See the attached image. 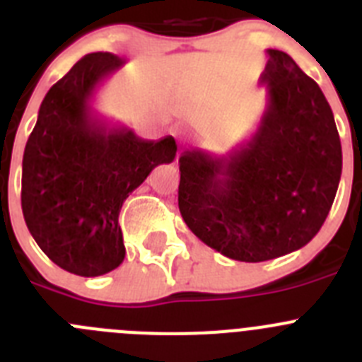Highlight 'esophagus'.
Here are the masks:
<instances>
[{
  "mask_svg": "<svg viewBox=\"0 0 362 362\" xmlns=\"http://www.w3.org/2000/svg\"><path fill=\"white\" fill-rule=\"evenodd\" d=\"M177 136H185V132H181V130H179V132H177Z\"/></svg>",
  "mask_w": 362,
  "mask_h": 362,
  "instance_id": "esophagus-1",
  "label": "esophagus"
}]
</instances>
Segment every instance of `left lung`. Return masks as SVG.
<instances>
[{
	"label": "left lung",
	"mask_w": 362,
	"mask_h": 362,
	"mask_svg": "<svg viewBox=\"0 0 362 362\" xmlns=\"http://www.w3.org/2000/svg\"><path fill=\"white\" fill-rule=\"evenodd\" d=\"M267 108L254 136L226 156L179 158V212L219 254L261 263L308 245L328 217L343 172L334 112L286 52L268 49Z\"/></svg>",
	"instance_id": "left-lung-1"
}]
</instances>
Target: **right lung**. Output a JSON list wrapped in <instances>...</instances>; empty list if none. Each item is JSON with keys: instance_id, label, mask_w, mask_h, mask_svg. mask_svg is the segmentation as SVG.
I'll list each match as a JSON object with an SVG mask.
<instances>
[{"instance_id": "obj_1", "label": "right lung", "mask_w": 362, "mask_h": 362, "mask_svg": "<svg viewBox=\"0 0 362 362\" xmlns=\"http://www.w3.org/2000/svg\"><path fill=\"white\" fill-rule=\"evenodd\" d=\"M123 65L110 52L83 56L47 92L23 153L28 232L52 263L81 277L103 276L123 263L121 206L177 152L172 136L141 139L92 108L98 86Z\"/></svg>"}]
</instances>
